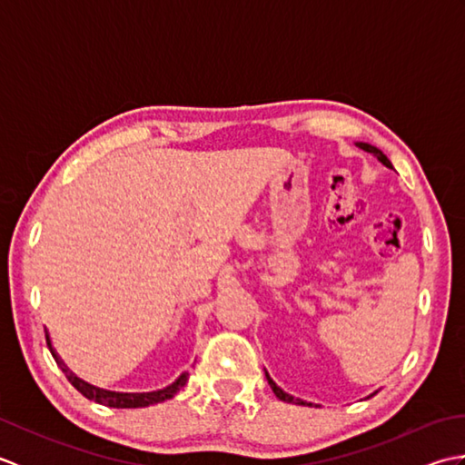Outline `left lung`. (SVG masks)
<instances>
[{
	"instance_id": "left-lung-1",
	"label": "left lung",
	"mask_w": 465,
	"mask_h": 465,
	"mask_svg": "<svg viewBox=\"0 0 465 465\" xmlns=\"http://www.w3.org/2000/svg\"><path fill=\"white\" fill-rule=\"evenodd\" d=\"M355 145H358L360 147V150H363V152H368V153H371L373 157H378V162H381L385 167H390V170H391V162L388 160V157H385V153L381 152V150H378V147H375V145H371V143H363V142H355ZM265 378H268V383L272 385V390H273V393H275V396H278L282 401H288V403H298V406H313V403L312 401H303V400H300V398H293V396H290V393H285L282 388H280V385L278 383H275L272 378H270V373L268 371H265ZM371 396H373V393H371Z\"/></svg>"
}]
</instances>
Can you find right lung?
I'll return each instance as SVG.
<instances>
[{
    "label": "right lung",
    "mask_w": 465,
    "mask_h": 465,
    "mask_svg": "<svg viewBox=\"0 0 465 465\" xmlns=\"http://www.w3.org/2000/svg\"><path fill=\"white\" fill-rule=\"evenodd\" d=\"M45 341H47L49 351H52V355H54V360L57 361L59 368H62V371L65 373V378L69 380V383H72L74 388L80 391L82 396H85L87 400H94V401L102 403V406H107V408H147V406H153V403H162L165 400L173 398L175 393L183 388L187 378H190V373L183 371L180 378H177L173 383L167 385V388L157 390V391H143V393H124V391H110V390H104V388H95V385L77 378V375L67 368L64 360L59 358L57 351L54 350L52 340H49L47 331H45Z\"/></svg>",
    "instance_id": "add662e5"
}]
</instances>
